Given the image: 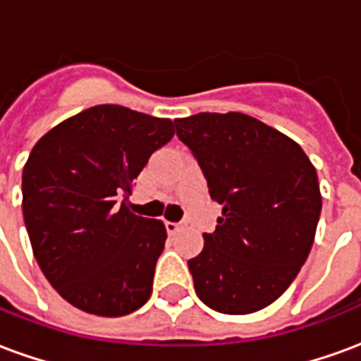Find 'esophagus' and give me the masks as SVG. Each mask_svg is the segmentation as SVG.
<instances>
[{
    "instance_id": "esophagus-1",
    "label": "esophagus",
    "mask_w": 361,
    "mask_h": 361,
    "mask_svg": "<svg viewBox=\"0 0 361 361\" xmlns=\"http://www.w3.org/2000/svg\"><path fill=\"white\" fill-rule=\"evenodd\" d=\"M164 226L168 230V234H176L178 230H181V222H170V220H166Z\"/></svg>"
}]
</instances>
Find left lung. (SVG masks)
<instances>
[{"mask_svg":"<svg viewBox=\"0 0 361 361\" xmlns=\"http://www.w3.org/2000/svg\"><path fill=\"white\" fill-rule=\"evenodd\" d=\"M173 123L222 204L216 230L203 234V251L188 261L197 295L230 315L263 310L286 292L315 240V166L288 135L242 111Z\"/></svg>","mask_w":361,"mask_h":361,"instance_id":"1","label":"left lung"}]
</instances>
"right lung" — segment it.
<instances>
[{
	"label": "right lung",
	"mask_w": 361,
	"mask_h": 361,
	"mask_svg": "<svg viewBox=\"0 0 361 361\" xmlns=\"http://www.w3.org/2000/svg\"><path fill=\"white\" fill-rule=\"evenodd\" d=\"M173 121L118 104L63 119L38 139L23 168V216L32 253L58 294L100 317L133 313L152 294L164 250L162 220L127 207L150 154Z\"/></svg>",
	"instance_id": "add662e5"
}]
</instances>
